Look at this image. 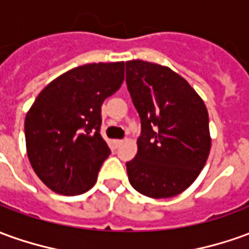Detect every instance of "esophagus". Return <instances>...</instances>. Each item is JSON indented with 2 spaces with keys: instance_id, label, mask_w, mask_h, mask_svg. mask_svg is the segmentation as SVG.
I'll list each match as a JSON object with an SVG mask.
<instances>
[{
  "instance_id": "obj_1",
  "label": "esophagus",
  "mask_w": 249,
  "mask_h": 249,
  "mask_svg": "<svg viewBox=\"0 0 249 249\" xmlns=\"http://www.w3.org/2000/svg\"><path fill=\"white\" fill-rule=\"evenodd\" d=\"M123 142H124V141H123V140H115L114 145H115V146H121Z\"/></svg>"
}]
</instances>
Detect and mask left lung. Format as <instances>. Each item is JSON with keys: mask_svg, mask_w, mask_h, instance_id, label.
Instances as JSON below:
<instances>
[{"mask_svg": "<svg viewBox=\"0 0 249 249\" xmlns=\"http://www.w3.org/2000/svg\"><path fill=\"white\" fill-rule=\"evenodd\" d=\"M126 82L141 118L130 184L160 199L181 194L206 164L212 147L205 103L188 82L167 66L141 59L126 62Z\"/></svg>", "mask_w": 249, "mask_h": 249, "instance_id": "8db88e82", "label": "left lung"}]
</instances>
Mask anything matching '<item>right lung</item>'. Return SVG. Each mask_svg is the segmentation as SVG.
<instances>
[{
    "label": "right lung",
    "mask_w": 249,
    "mask_h": 249,
    "mask_svg": "<svg viewBox=\"0 0 249 249\" xmlns=\"http://www.w3.org/2000/svg\"><path fill=\"white\" fill-rule=\"evenodd\" d=\"M124 80V62L88 63L63 73L25 116L27 154L37 178L61 195L95 186L111 150L100 135L102 104Z\"/></svg>",
    "instance_id": "add662e5"
}]
</instances>
